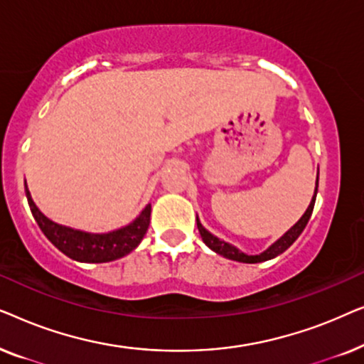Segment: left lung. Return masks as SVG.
<instances>
[{"label":"left lung","mask_w":364,"mask_h":364,"mask_svg":"<svg viewBox=\"0 0 364 364\" xmlns=\"http://www.w3.org/2000/svg\"><path fill=\"white\" fill-rule=\"evenodd\" d=\"M316 192H318V177H316V183H315V193H313L310 205H308L306 212L300 217V220H298L295 225L290 228V230H287L285 233H283V235L278 238L277 242H273L272 245L267 248V250L258 253V255H248V253L242 252L240 248L232 245V243H228L225 240H220V238L213 235V233L208 232L207 228L202 225L200 220H198V217H197V228H198V232H200V237H202L203 243H205V245L210 248V250L218 253V255L228 258V260H235V262H240V263H260V262L272 260V258L282 255V253L285 252L287 248H290L293 245V242H295L296 238L301 235V232L305 230L306 223L311 217L313 207H315Z\"/></svg>","instance_id":"obj_1"}]
</instances>
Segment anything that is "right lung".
Wrapping results in <instances>:
<instances>
[{
  "label": "right lung",
  "instance_id": "1",
  "mask_svg": "<svg viewBox=\"0 0 364 364\" xmlns=\"http://www.w3.org/2000/svg\"><path fill=\"white\" fill-rule=\"evenodd\" d=\"M24 188L34 220L38 222L48 240L64 255L81 263H106L129 255L142 242L151 223V203H147L146 208L131 223L116 230L104 233L79 230L48 218L34 203L26 182Z\"/></svg>",
  "mask_w": 364,
  "mask_h": 364
}]
</instances>
